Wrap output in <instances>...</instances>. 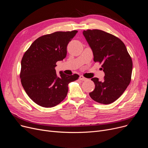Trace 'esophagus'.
I'll return each mask as SVG.
<instances>
[{
    "instance_id": "obj_1",
    "label": "esophagus",
    "mask_w": 148,
    "mask_h": 148,
    "mask_svg": "<svg viewBox=\"0 0 148 148\" xmlns=\"http://www.w3.org/2000/svg\"><path fill=\"white\" fill-rule=\"evenodd\" d=\"M79 79H80V80H82V81H85V80H87V79L85 78V77H83V75H80V77H79Z\"/></svg>"
}]
</instances>
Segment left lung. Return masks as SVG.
Here are the masks:
<instances>
[{
    "label": "left lung",
    "mask_w": 148,
    "mask_h": 148,
    "mask_svg": "<svg viewBox=\"0 0 148 148\" xmlns=\"http://www.w3.org/2000/svg\"><path fill=\"white\" fill-rule=\"evenodd\" d=\"M83 34L92 50L94 60L102 63L101 69L105 73L103 81L97 77L91 79L95 88L89 95L97 103L111 104L122 95L131 82V58L124 43L110 34L88 29Z\"/></svg>",
    "instance_id": "obj_1"
}]
</instances>
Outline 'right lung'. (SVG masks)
<instances>
[{"instance_id": "obj_1", "label": "right lung", "mask_w": 148, "mask_h": 148, "mask_svg": "<svg viewBox=\"0 0 148 148\" xmlns=\"http://www.w3.org/2000/svg\"><path fill=\"white\" fill-rule=\"evenodd\" d=\"M78 32H56L43 35L31 44L21 62L20 79L26 94L38 105L52 107L66 97L69 83L79 75H66L62 71L58 75L55 67L58 61L63 60L67 45Z\"/></svg>"}]
</instances>
